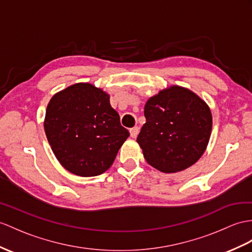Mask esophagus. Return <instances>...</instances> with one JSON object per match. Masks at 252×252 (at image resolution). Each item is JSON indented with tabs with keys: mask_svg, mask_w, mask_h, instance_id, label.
<instances>
[{
	"mask_svg": "<svg viewBox=\"0 0 252 252\" xmlns=\"http://www.w3.org/2000/svg\"><path fill=\"white\" fill-rule=\"evenodd\" d=\"M129 132H130V136H131V138H136L137 136H138V133H139V127H132V128H130V130H129Z\"/></svg>",
	"mask_w": 252,
	"mask_h": 252,
	"instance_id": "1",
	"label": "esophagus"
}]
</instances>
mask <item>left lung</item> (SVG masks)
Here are the masks:
<instances>
[{"label": "left lung", "mask_w": 252, "mask_h": 252, "mask_svg": "<svg viewBox=\"0 0 252 252\" xmlns=\"http://www.w3.org/2000/svg\"><path fill=\"white\" fill-rule=\"evenodd\" d=\"M144 116L137 142L147 163L172 173L203 155L212 132V113L191 91L181 87L160 91L145 103Z\"/></svg>", "instance_id": "left-lung-1"}]
</instances>
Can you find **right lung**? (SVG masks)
Masks as SVG:
<instances>
[{"label": "right lung", "mask_w": 252, "mask_h": 252, "mask_svg": "<svg viewBox=\"0 0 252 252\" xmlns=\"http://www.w3.org/2000/svg\"><path fill=\"white\" fill-rule=\"evenodd\" d=\"M45 131L60 163L79 176L105 172L129 137L109 95L90 83L73 84L51 98Z\"/></svg>", "instance_id": "add662e5"}]
</instances>
